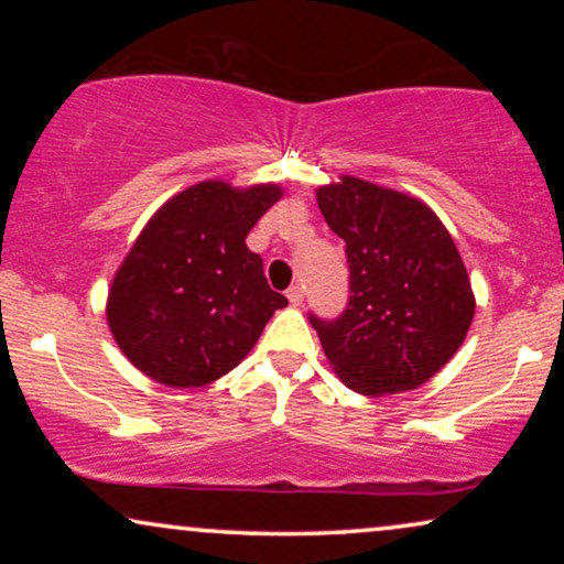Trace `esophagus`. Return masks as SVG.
Listing matches in <instances>:
<instances>
[{
  "instance_id": "1",
  "label": "esophagus",
  "mask_w": 564,
  "mask_h": 564,
  "mask_svg": "<svg viewBox=\"0 0 564 564\" xmlns=\"http://www.w3.org/2000/svg\"><path fill=\"white\" fill-rule=\"evenodd\" d=\"M303 297H305V292H303V288H300V284H292V288L288 290V300L292 305H303Z\"/></svg>"
}]
</instances>
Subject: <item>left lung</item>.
Wrapping results in <instances>:
<instances>
[{"instance_id":"left-lung-1","label":"left lung","mask_w":564,"mask_h":564,"mask_svg":"<svg viewBox=\"0 0 564 564\" xmlns=\"http://www.w3.org/2000/svg\"><path fill=\"white\" fill-rule=\"evenodd\" d=\"M315 195L349 261L346 311L311 315L330 367L361 395L415 390L457 354L475 315L449 230L421 199L357 176Z\"/></svg>"}]
</instances>
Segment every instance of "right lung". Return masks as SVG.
Masks as SVG:
<instances>
[{"label":"right lung","mask_w":564,"mask_h":564,"mask_svg":"<svg viewBox=\"0 0 564 564\" xmlns=\"http://www.w3.org/2000/svg\"><path fill=\"white\" fill-rule=\"evenodd\" d=\"M280 197V184L207 180L153 213L107 295V323L130 365L169 388H203L241 365L288 305L246 246Z\"/></svg>","instance_id":"add662e5"}]
</instances>
